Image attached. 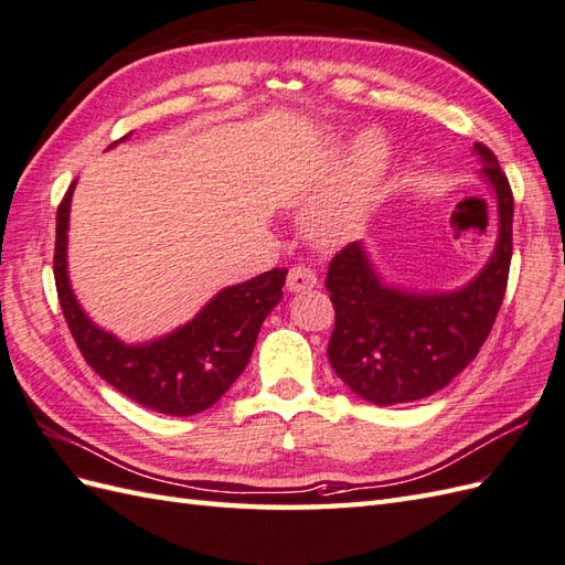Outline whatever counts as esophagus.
I'll use <instances>...</instances> for the list:
<instances>
[{
	"instance_id": "esophagus-1",
	"label": "esophagus",
	"mask_w": 565,
	"mask_h": 565,
	"mask_svg": "<svg viewBox=\"0 0 565 565\" xmlns=\"http://www.w3.org/2000/svg\"><path fill=\"white\" fill-rule=\"evenodd\" d=\"M317 286V274L315 269L306 267V265H296L288 269V277H286V288L294 294L300 291H310V288Z\"/></svg>"
}]
</instances>
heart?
<instances>
[{"label": "heart", "instance_id": "1", "mask_svg": "<svg viewBox=\"0 0 565 565\" xmlns=\"http://www.w3.org/2000/svg\"><path fill=\"white\" fill-rule=\"evenodd\" d=\"M384 148L377 138L358 145L351 167L308 212V234L324 248L349 241L363 224L367 207L380 183Z\"/></svg>", "mask_w": 565, "mask_h": 565}]
</instances>
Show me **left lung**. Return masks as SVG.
<instances>
[{
	"mask_svg": "<svg viewBox=\"0 0 565 565\" xmlns=\"http://www.w3.org/2000/svg\"><path fill=\"white\" fill-rule=\"evenodd\" d=\"M482 177L494 188L499 238L477 277L451 294H411L386 286L363 243L331 259L327 291L337 312L329 363L353 394L377 406L439 392L480 353L501 308L513 255V193L497 154L475 142Z\"/></svg>",
	"mask_w": 565,
	"mask_h": 565,
	"instance_id": "8db88e82",
	"label": "left lung"
}]
</instances>
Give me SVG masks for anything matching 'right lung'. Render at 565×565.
<instances>
[{"label":"right lung","mask_w":565,"mask_h":565,"mask_svg":"<svg viewBox=\"0 0 565 565\" xmlns=\"http://www.w3.org/2000/svg\"><path fill=\"white\" fill-rule=\"evenodd\" d=\"M74 185L76 181L56 210L54 281L64 320L85 363L117 392L150 411L173 417L207 411L248 365L259 327L281 300L286 269H269L250 281L228 286L171 334L128 345L93 324L71 291L66 231Z\"/></svg>","instance_id":"obj_1"}]
</instances>
